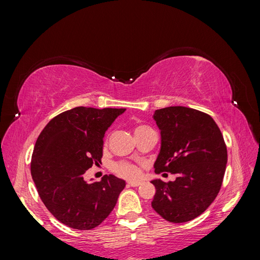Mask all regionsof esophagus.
<instances>
[{"instance_id": "esophagus-1", "label": "esophagus", "mask_w": 260, "mask_h": 260, "mask_svg": "<svg viewBox=\"0 0 260 260\" xmlns=\"http://www.w3.org/2000/svg\"><path fill=\"white\" fill-rule=\"evenodd\" d=\"M128 185L129 186H139V185H141V182H140V181H136V182H135V181H132V182H128Z\"/></svg>"}]
</instances>
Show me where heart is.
Returning <instances> with one entry per match:
<instances>
[{
	"mask_svg": "<svg viewBox=\"0 0 260 260\" xmlns=\"http://www.w3.org/2000/svg\"><path fill=\"white\" fill-rule=\"evenodd\" d=\"M147 127H144V125H140L136 129V131L144 129ZM114 170L117 172L118 175L127 178V179H137L140 177V169L138 166L130 162H125V161H121V162H117L114 165Z\"/></svg>",
	"mask_w": 260,
	"mask_h": 260,
	"instance_id": "b5f03b06",
	"label": "heart"
}]
</instances>
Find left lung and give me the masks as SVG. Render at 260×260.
I'll return each mask as SVG.
<instances>
[{"instance_id": "obj_1", "label": "left lung", "mask_w": 260, "mask_h": 260, "mask_svg": "<svg viewBox=\"0 0 260 260\" xmlns=\"http://www.w3.org/2000/svg\"><path fill=\"white\" fill-rule=\"evenodd\" d=\"M153 118L160 130L155 172H171L177 179L151 181L156 188L152 207L167 221H190L209 207L221 187L228 161L222 133L209 115L188 107L157 109Z\"/></svg>"}]
</instances>
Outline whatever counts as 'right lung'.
I'll return each instance as SVG.
<instances>
[{"mask_svg":"<svg viewBox=\"0 0 260 260\" xmlns=\"http://www.w3.org/2000/svg\"><path fill=\"white\" fill-rule=\"evenodd\" d=\"M125 108L75 107L54 117L39 136L31 176L45 207L58 221L91 230L111 214L125 181L113 175L84 180L101 162L105 132Z\"/></svg>","mask_w":260,"mask_h":260,"instance_id":"right-lung-1","label":"right lung"}]
</instances>
